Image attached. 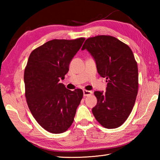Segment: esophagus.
I'll return each mask as SVG.
<instances>
[{
    "label": "esophagus",
    "mask_w": 160,
    "mask_h": 160,
    "mask_svg": "<svg viewBox=\"0 0 160 160\" xmlns=\"http://www.w3.org/2000/svg\"><path fill=\"white\" fill-rule=\"evenodd\" d=\"M91 94H92V91H87V90H85V89L83 90V95H84V96H90V95H91Z\"/></svg>",
    "instance_id": "1"
}]
</instances>
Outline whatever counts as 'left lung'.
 <instances>
[{"label":"left lung","mask_w":160,"mask_h":160,"mask_svg":"<svg viewBox=\"0 0 160 160\" xmlns=\"http://www.w3.org/2000/svg\"><path fill=\"white\" fill-rule=\"evenodd\" d=\"M87 49L96 61L98 72L106 78V91H95L97 104L92 113L107 128L124 123L132 111L138 91V69L128 45L111 36H97L86 40Z\"/></svg>","instance_id":"1"}]
</instances>
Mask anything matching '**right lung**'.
I'll return each instance as SVG.
<instances>
[{
    "label": "right lung",
    "mask_w": 160,
    "mask_h": 160,
    "mask_svg": "<svg viewBox=\"0 0 160 160\" xmlns=\"http://www.w3.org/2000/svg\"><path fill=\"white\" fill-rule=\"evenodd\" d=\"M84 40H50L29 57L24 73L27 102L37 122L52 133H61L71 127L82 98V89L70 91L59 81L69 71Z\"/></svg>",
    "instance_id": "1"
}]
</instances>
